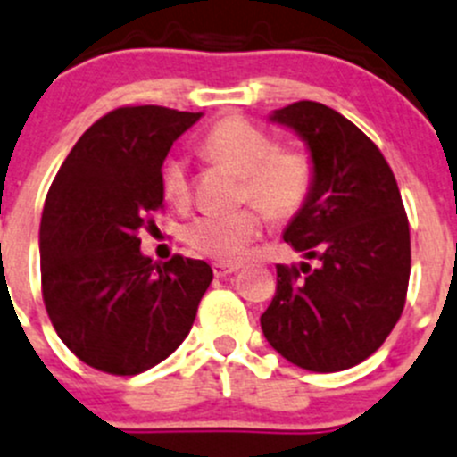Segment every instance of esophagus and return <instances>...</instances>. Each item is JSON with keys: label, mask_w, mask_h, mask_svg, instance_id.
<instances>
[{"label": "esophagus", "mask_w": 457, "mask_h": 457, "mask_svg": "<svg viewBox=\"0 0 457 457\" xmlns=\"http://www.w3.org/2000/svg\"><path fill=\"white\" fill-rule=\"evenodd\" d=\"M236 271H240V267H237V264H224V262L212 264V273H215V278H226Z\"/></svg>", "instance_id": "obj_1"}]
</instances>
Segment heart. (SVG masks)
<instances>
[{"label": "heart", "instance_id": "b5f03b06", "mask_svg": "<svg viewBox=\"0 0 457 457\" xmlns=\"http://www.w3.org/2000/svg\"><path fill=\"white\" fill-rule=\"evenodd\" d=\"M199 154L242 175L240 202L255 204L276 224L296 220L314 195L316 161L312 152L301 145H280L276 134L245 116L215 120L199 138ZM161 193L172 206L188 204L190 177L184 159L163 163ZM257 209L246 206L221 215L202 212L181 226V240L195 253L236 262L258 237L262 215Z\"/></svg>", "mask_w": 457, "mask_h": 457}]
</instances>
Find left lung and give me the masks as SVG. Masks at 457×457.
Returning a JSON list of instances; mask_svg holds the SVG:
<instances>
[{"label":"left lung","instance_id":"1","mask_svg":"<svg viewBox=\"0 0 457 457\" xmlns=\"http://www.w3.org/2000/svg\"><path fill=\"white\" fill-rule=\"evenodd\" d=\"M271 120L296 129L316 161L314 195L285 242L319 267L278 264L260 325L294 366L347 370L384 345L406 305L411 231L402 193L379 147L332 107L298 101Z\"/></svg>","mask_w":457,"mask_h":457}]
</instances>
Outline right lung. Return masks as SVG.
<instances>
[{
  "instance_id": "1",
  "label": "right lung",
  "mask_w": 457,
  "mask_h": 457,
  "mask_svg": "<svg viewBox=\"0 0 457 457\" xmlns=\"http://www.w3.org/2000/svg\"><path fill=\"white\" fill-rule=\"evenodd\" d=\"M202 114L125 105L96 120L60 166L40 224L46 314L87 366L132 377L188 337L212 280L204 260L141 255L163 208L161 166Z\"/></svg>"
}]
</instances>
